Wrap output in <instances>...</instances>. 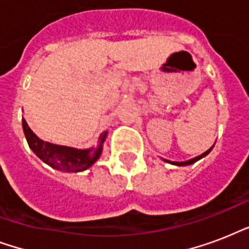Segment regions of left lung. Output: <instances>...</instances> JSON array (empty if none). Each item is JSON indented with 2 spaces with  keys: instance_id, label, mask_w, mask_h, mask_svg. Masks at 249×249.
Wrapping results in <instances>:
<instances>
[{
  "instance_id": "obj_1",
  "label": "left lung",
  "mask_w": 249,
  "mask_h": 249,
  "mask_svg": "<svg viewBox=\"0 0 249 249\" xmlns=\"http://www.w3.org/2000/svg\"><path fill=\"white\" fill-rule=\"evenodd\" d=\"M214 146V144H213ZM213 146L209 150H207L205 152H203L201 155L196 156V158H194V159H190V160H186V161H170V160H166V159H163L164 161H166V163H169V164H173V165H177V166H185V165H191V164L194 163H196V161H199L200 159H203V158H205V156L208 155L209 152L212 151V148Z\"/></svg>"
}]
</instances>
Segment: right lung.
Listing matches in <instances>:
<instances>
[{
    "label": "right lung",
    "instance_id": "right-lung-1",
    "mask_svg": "<svg viewBox=\"0 0 249 249\" xmlns=\"http://www.w3.org/2000/svg\"><path fill=\"white\" fill-rule=\"evenodd\" d=\"M21 126L24 132L25 140L28 142L29 148L40 158L45 164L52 166L54 169L67 173H79L84 172L88 168L93 165L102 155L103 151V143L108 132L102 133L98 138L97 147L89 148H75L68 146H60L50 142H45L40 140L24 120L21 119Z\"/></svg>",
    "mask_w": 249,
    "mask_h": 249
}]
</instances>
